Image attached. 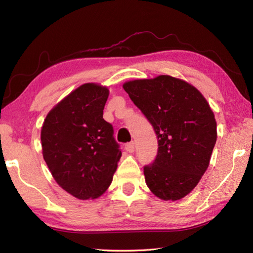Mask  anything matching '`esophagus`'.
<instances>
[{
    "label": "esophagus",
    "instance_id": "obj_1",
    "mask_svg": "<svg viewBox=\"0 0 253 253\" xmlns=\"http://www.w3.org/2000/svg\"><path fill=\"white\" fill-rule=\"evenodd\" d=\"M125 150L127 152L132 153L135 151V142H128L125 144Z\"/></svg>",
    "mask_w": 253,
    "mask_h": 253
}]
</instances>
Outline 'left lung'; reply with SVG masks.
<instances>
[{
	"mask_svg": "<svg viewBox=\"0 0 253 253\" xmlns=\"http://www.w3.org/2000/svg\"><path fill=\"white\" fill-rule=\"evenodd\" d=\"M123 88L158 136L157 158L143 168L147 186L162 200H180L209 168L217 138L213 111L197 88L169 75L130 80Z\"/></svg>",
	"mask_w": 253,
	"mask_h": 253,
	"instance_id": "obj_1",
	"label": "left lung"
}]
</instances>
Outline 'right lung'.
Returning a JSON list of instances; mask_svg holds the SVG:
<instances>
[{"label": "right lung", "instance_id": "1", "mask_svg": "<svg viewBox=\"0 0 253 253\" xmlns=\"http://www.w3.org/2000/svg\"><path fill=\"white\" fill-rule=\"evenodd\" d=\"M109 93L99 84H82L47 113L41 128L42 154L53 178L80 200L103 195L122 157L103 118Z\"/></svg>", "mask_w": 253, "mask_h": 253}]
</instances>
